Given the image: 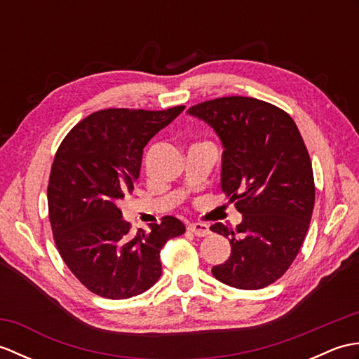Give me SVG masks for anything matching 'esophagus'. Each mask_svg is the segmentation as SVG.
Listing matches in <instances>:
<instances>
[{"mask_svg":"<svg viewBox=\"0 0 359 359\" xmlns=\"http://www.w3.org/2000/svg\"><path fill=\"white\" fill-rule=\"evenodd\" d=\"M188 230L191 231L193 234L199 236V238H205V236L210 234V226L207 224H199V222L189 224L188 225Z\"/></svg>","mask_w":359,"mask_h":359,"instance_id":"esophagus-1","label":"esophagus"}]
</instances>
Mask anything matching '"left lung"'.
<instances>
[{
  "mask_svg": "<svg viewBox=\"0 0 359 359\" xmlns=\"http://www.w3.org/2000/svg\"><path fill=\"white\" fill-rule=\"evenodd\" d=\"M189 116L208 123L222 142L220 187L242 215L228 238L231 255L212 276L241 290L273 284L292 265L315 207L309 151L287 112L251 97H222L191 106Z\"/></svg>",
  "mask_w": 359,
  "mask_h": 359,
  "instance_id": "1",
  "label": "left lung"
}]
</instances>
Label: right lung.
Masks as SVG:
<instances>
[{
    "instance_id": "1",
    "label": "right lung",
    "mask_w": 359,
    "mask_h": 359,
    "mask_svg": "<svg viewBox=\"0 0 359 359\" xmlns=\"http://www.w3.org/2000/svg\"><path fill=\"white\" fill-rule=\"evenodd\" d=\"M184 109H103L60 144L48 187L53 241L75 278L98 296L128 299L147 292L162 274L160 250L185 233L179 219L165 216L133 236L118 208L134 191L143 148Z\"/></svg>"
}]
</instances>
